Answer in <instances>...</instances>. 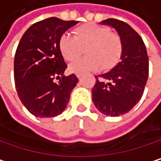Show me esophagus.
Returning a JSON list of instances; mask_svg holds the SVG:
<instances>
[{
    "mask_svg": "<svg viewBox=\"0 0 161 161\" xmlns=\"http://www.w3.org/2000/svg\"><path fill=\"white\" fill-rule=\"evenodd\" d=\"M76 77H77L78 79H81V78H82V74H80V73H77V74H76Z\"/></svg>",
    "mask_w": 161,
    "mask_h": 161,
    "instance_id": "obj_1",
    "label": "esophagus"
}]
</instances>
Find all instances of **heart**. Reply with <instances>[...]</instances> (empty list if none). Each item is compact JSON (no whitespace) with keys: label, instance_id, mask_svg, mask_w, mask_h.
<instances>
[{"label":"heart","instance_id":"b5f03b06","mask_svg":"<svg viewBox=\"0 0 161 161\" xmlns=\"http://www.w3.org/2000/svg\"><path fill=\"white\" fill-rule=\"evenodd\" d=\"M86 57L80 58L69 66L73 73L98 70L102 67L108 69L119 61L122 53V41L118 35L95 23H87L73 30V36L64 34L58 41L60 53L67 61H73L85 48Z\"/></svg>","mask_w":161,"mask_h":161}]
</instances>
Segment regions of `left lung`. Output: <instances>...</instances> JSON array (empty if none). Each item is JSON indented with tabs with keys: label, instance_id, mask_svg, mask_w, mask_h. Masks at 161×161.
<instances>
[{
	"label": "left lung",
	"instance_id": "1",
	"mask_svg": "<svg viewBox=\"0 0 161 161\" xmlns=\"http://www.w3.org/2000/svg\"><path fill=\"white\" fill-rule=\"evenodd\" d=\"M112 27L122 41L120 62L109 71L96 77L92 101L103 114L118 117L131 110L141 100L148 79L146 47L140 35L126 22L108 19L100 22Z\"/></svg>",
	"mask_w": 161,
	"mask_h": 161
}]
</instances>
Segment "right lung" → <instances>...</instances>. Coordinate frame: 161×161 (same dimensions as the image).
<instances>
[{
    "instance_id": "obj_1",
    "label": "right lung",
    "mask_w": 161,
    "mask_h": 161,
    "mask_svg": "<svg viewBox=\"0 0 161 161\" xmlns=\"http://www.w3.org/2000/svg\"><path fill=\"white\" fill-rule=\"evenodd\" d=\"M75 20L49 18L30 26L16 51L14 79L19 100L28 111L38 118L60 115L78 79L64 75L67 65L58 48L60 36ZM55 77L59 81L55 83Z\"/></svg>"
}]
</instances>
